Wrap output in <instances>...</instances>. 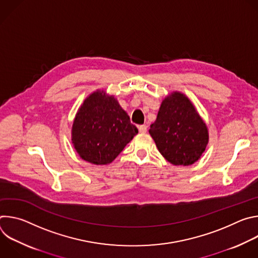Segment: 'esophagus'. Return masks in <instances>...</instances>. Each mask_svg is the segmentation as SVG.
<instances>
[{
  "instance_id": "esophagus-1",
  "label": "esophagus",
  "mask_w": 258,
  "mask_h": 258,
  "mask_svg": "<svg viewBox=\"0 0 258 258\" xmlns=\"http://www.w3.org/2000/svg\"><path fill=\"white\" fill-rule=\"evenodd\" d=\"M138 128H139V132H140V133H142V134L147 133V125H145V124L139 125V126H138Z\"/></svg>"
}]
</instances>
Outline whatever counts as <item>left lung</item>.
Masks as SVG:
<instances>
[{
	"instance_id": "8db88e82",
	"label": "left lung",
	"mask_w": 258,
	"mask_h": 258,
	"mask_svg": "<svg viewBox=\"0 0 258 258\" xmlns=\"http://www.w3.org/2000/svg\"><path fill=\"white\" fill-rule=\"evenodd\" d=\"M149 133L158 151L173 165L193 164L208 143L206 124L190 100L177 92L162 101Z\"/></svg>"
}]
</instances>
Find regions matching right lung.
I'll list each match as a JSON object with an SVG mask.
<instances>
[{"mask_svg":"<svg viewBox=\"0 0 258 258\" xmlns=\"http://www.w3.org/2000/svg\"><path fill=\"white\" fill-rule=\"evenodd\" d=\"M138 134L114 97L103 92L88 97L72 125V143L80 156L93 164L112 162Z\"/></svg>","mask_w":258,"mask_h":258,"instance_id":"1","label":"right lung"}]
</instances>
